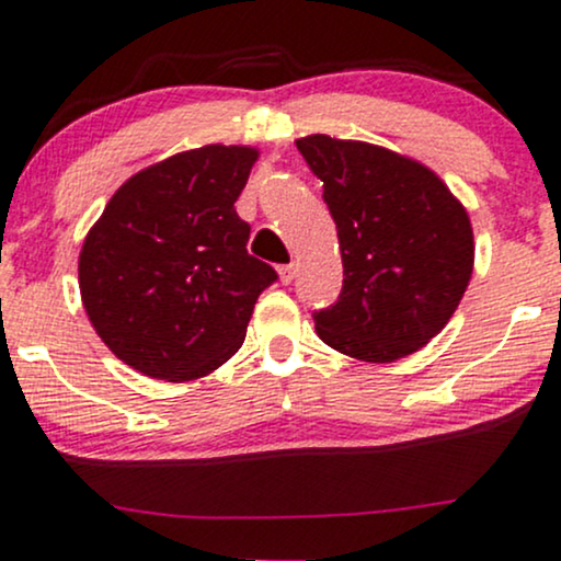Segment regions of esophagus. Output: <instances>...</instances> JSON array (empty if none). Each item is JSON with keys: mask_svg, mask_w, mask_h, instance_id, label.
<instances>
[{"mask_svg": "<svg viewBox=\"0 0 561 561\" xmlns=\"http://www.w3.org/2000/svg\"><path fill=\"white\" fill-rule=\"evenodd\" d=\"M295 276H298V266H295V263H287V266H279V279H282V285H290Z\"/></svg>", "mask_w": 561, "mask_h": 561, "instance_id": "34e87169", "label": "esophagus"}]
</instances>
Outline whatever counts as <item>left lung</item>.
Returning a JSON list of instances; mask_svg holds the SVG:
<instances>
[{
  "label": "left lung",
  "mask_w": 561,
  "mask_h": 561,
  "mask_svg": "<svg viewBox=\"0 0 561 561\" xmlns=\"http://www.w3.org/2000/svg\"><path fill=\"white\" fill-rule=\"evenodd\" d=\"M337 229L343 290L313 311L317 335L362 362L423 348L458 309L473 271L466 207L436 172L402 153L309 135L295 140Z\"/></svg>",
  "instance_id": "obj_1"
}]
</instances>
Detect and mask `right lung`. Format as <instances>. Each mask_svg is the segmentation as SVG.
<instances>
[{"mask_svg": "<svg viewBox=\"0 0 561 561\" xmlns=\"http://www.w3.org/2000/svg\"><path fill=\"white\" fill-rule=\"evenodd\" d=\"M255 159L220 144L162 159L122 183L84 237V311L133 370L183 383L244 343L257 295L276 282L233 210Z\"/></svg>", "mask_w": 561, "mask_h": 561, "instance_id": "right-lung-1", "label": "right lung"}]
</instances>
